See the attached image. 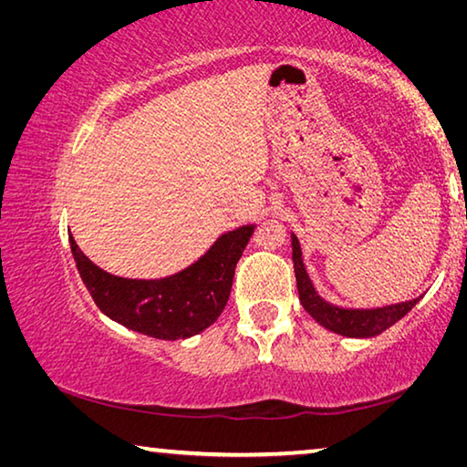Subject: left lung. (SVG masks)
<instances>
[{
	"mask_svg": "<svg viewBox=\"0 0 467 467\" xmlns=\"http://www.w3.org/2000/svg\"><path fill=\"white\" fill-rule=\"evenodd\" d=\"M292 262H295L300 305L319 326L346 337H373L383 334L387 327H391L393 323H398L404 315L412 311L418 300L422 298L418 296L414 300H406V303L379 306V309H344V306H336L323 300L317 290L313 288V282L303 264L300 243L295 234H292Z\"/></svg>",
	"mask_w": 467,
	"mask_h": 467,
	"instance_id": "left-lung-1",
	"label": "left lung"
}]
</instances>
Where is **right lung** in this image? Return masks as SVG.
<instances>
[{
    "mask_svg": "<svg viewBox=\"0 0 467 467\" xmlns=\"http://www.w3.org/2000/svg\"><path fill=\"white\" fill-rule=\"evenodd\" d=\"M255 224L220 236L210 251L183 272L161 280L119 278L84 255L69 233L76 267L99 309L128 329L156 339H185L200 334L224 311L234 267Z\"/></svg>",
    "mask_w": 467,
    "mask_h": 467,
    "instance_id": "right-lung-1",
    "label": "right lung"
}]
</instances>
